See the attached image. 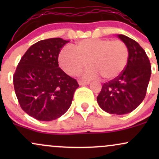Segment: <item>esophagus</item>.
<instances>
[{
  "instance_id": "1",
  "label": "esophagus",
  "mask_w": 159,
  "mask_h": 159,
  "mask_svg": "<svg viewBox=\"0 0 159 159\" xmlns=\"http://www.w3.org/2000/svg\"><path fill=\"white\" fill-rule=\"evenodd\" d=\"M78 84H79V85H87L90 84V81H83V80H78Z\"/></svg>"
}]
</instances>
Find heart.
I'll return each instance as SVG.
<instances>
[{"label":"heart","mask_w":159,"mask_h":159,"mask_svg":"<svg viewBox=\"0 0 159 159\" xmlns=\"http://www.w3.org/2000/svg\"><path fill=\"white\" fill-rule=\"evenodd\" d=\"M129 58V48L121 40L86 39L74 45V50L65 47L60 52L59 63L69 75H77L87 65V77L101 75L104 80H114L123 73Z\"/></svg>","instance_id":"b5f03b06"}]
</instances>
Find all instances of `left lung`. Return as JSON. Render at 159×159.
Returning a JSON list of instances; mask_svg holds the SVG:
<instances>
[{"label":"left lung","mask_w":159,"mask_h":159,"mask_svg":"<svg viewBox=\"0 0 159 159\" xmlns=\"http://www.w3.org/2000/svg\"><path fill=\"white\" fill-rule=\"evenodd\" d=\"M117 36L129 48V62L119 77L102 85L97 102L107 113L122 115L132 112L143 102L152 71L143 48L126 36Z\"/></svg>","instance_id":"8db88e82"}]
</instances>
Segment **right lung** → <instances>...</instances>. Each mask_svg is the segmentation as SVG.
I'll return each instance as SVG.
<instances>
[{
	"label": "right lung",
	"mask_w": 159,
	"mask_h": 159,
	"mask_svg": "<svg viewBox=\"0 0 159 159\" xmlns=\"http://www.w3.org/2000/svg\"><path fill=\"white\" fill-rule=\"evenodd\" d=\"M69 41L61 38L41 40L30 47L13 75L14 89L22 110L41 121L64 114L79 87L59 67L58 56Z\"/></svg>",
	"instance_id": "add662e5"
}]
</instances>
